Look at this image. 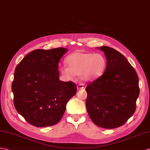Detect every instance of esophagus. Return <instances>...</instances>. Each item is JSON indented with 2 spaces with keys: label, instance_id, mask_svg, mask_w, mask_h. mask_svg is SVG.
<instances>
[{
  "label": "esophagus",
  "instance_id": "1",
  "mask_svg": "<svg viewBox=\"0 0 150 150\" xmlns=\"http://www.w3.org/2000/svg\"><path fill=\"white\" fill-rule=\"evenodd\" d=\"M84 88V86L82 84V83H79L77 85V89H81Z\"/></svg>",
  "mask_w": 150,
  "mask_h": 150
}]
</instances>
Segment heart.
I'll list each match as a JSON object with an SVG mask.
<instances>
[{"label": "heart", "instance_id": "obj_1", "mask_svg": "<svg viewBox=\"0 0 150 150\" xmlns=\"http://www.w3.org/2000/svg\"><path fill=\"white\" fill-rule=\"evenodd\" d=\"M68 67L63 65L61 71L64 76L72 79L74 75H79L82 81H93L100 77L105 71L107 60L100 53L75 52L66 59Z\"/></svg>", "mask_w": 150, "mask_h": 150}]
</instances>
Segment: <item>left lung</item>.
I'll use <instances>...</instances> for the list:
<instances>
[{
  "mask_svg": "<svg viewBox=\"0 0 150 150\" xmlns=\"http://www.w3.org/2000/svg\"><path fill=\"white\" fill-rule=\"evenodd\" d=\"M107 59L105 72L89 83L86 109L97 126L112 129L122 126L134 114L139 95L136 71L123 54L103 46Z\"/></svg>",
  "mask_w": 150,
  "mask_h": 150,
  "instance_id": "1",
  "label": "left lung"
}]
</instances>
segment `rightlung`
Masks as SVG:
<instances>
[{"label": "right lung", "instance_id": "add662e5", "mask_svg": "<svg viewBox=\"0 0 150 150\" xmlns=\"http://www.w3.org/2000/svg\"><path fill=\"white\" fill-rule=\"evenodd\" d=\"M67 50L61 47L34 50L16 66L12 83L14 105L33 126L57 124L76 93L75 83L59 79V62Z\"/></svg>", "mask_w": 150, "mask_h": 150}]
</instances>
